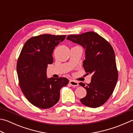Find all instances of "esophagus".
Instances as JSON below:
<instances>
[{"mask_svg":"<svg viewBox=\"0 0 133 133\" xmlns=\"http://www.w3.org/2000/svg\"><path fill=\"white\" fill-rule=\"evenodd\" d=\"M69 83H70V84L72 86V87H77V86H78V82L77 81H74V80H72V79L70 80Z\"/></svg>","mask_w":133,"mask_h":133,"instance_id":"esophagus-1","label":"esophagus"}]
</instances>
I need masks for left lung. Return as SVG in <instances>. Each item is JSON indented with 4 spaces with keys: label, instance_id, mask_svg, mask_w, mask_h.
<instances>
[{
    "label": "left lung",
    "instance_id": "obj_1",
    "mask_svg": "<svg viewBox=\"0 0 133 133\" xmlns=\"http://www.w3.org/2000/svg\"><path fill=\"white\" fill-rule=\"evenodd\" d=\"M67 40L78 44L85 49L83 67L88 74H92L90 84H79L87 92V96L80 101L91 108L103 105L112 94L118 79L112 46L105 38L94 32L69 35Z\"/></svg>",
    "mask_w": 133,
    "mask_h": 133
}]
</instances>
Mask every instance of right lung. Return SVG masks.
Segmentation results:
<instances>
[{"label": "right lung", "mask_w": 133, "mask_h": 133, "mask_svg": "<svg viewBox=\"0 0 133 133\" xmlns=\"http://www.w3.org/2000/svg\"><path fill=\"white\" fill-rule=\"evenodd\" d=\"M66 35L44 34L30 38L21 52L17 64L19 85L29 102L38 108H51L58 102L60 90L69 84L64 77H46L48 64L53 63L55 46Z\"/></svg>", "instance_id": "1"}]
</instances>
